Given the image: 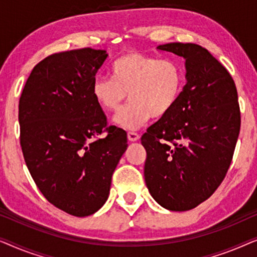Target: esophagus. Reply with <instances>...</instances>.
Here are the masks:
<instances>
[{"instance_id": "obj_1", "label": "esophagus", "mask_w": 257, "mask_h": 257, "mask_svg": "<svg viewBox=\"0 0 257 257\" xmlns=\"http://www.w3.org/2000/svg\"><path fill=\"white\" fill-rule=\"evenodd\" d=\"M127 139L130 140V142H137V140H139V135L136 132H128Z\"/></svg>"}]
</instances>
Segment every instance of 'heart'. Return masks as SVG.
<instances>
[{"mask_svg":"<svg viewBox=\"0 0 257 257\" xmlns=\"http://www.w3.org/2000/svg\"><path fill=\"white\" fill-rule=\"evenodd\" d=\"M110 72L111 78H94L91 92L98 106L107 113L120 110L128 93L131 103L113 118L114 124L125 130H137L151 117L170 113L185 86L180 63L136 51L115 59Z\"/></svg>","mask_w":257,"mask_h":257,"instance_id":"obj_1","label":"heart"}]
</instances>
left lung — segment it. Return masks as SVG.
Masks as SVG:
<instances>
[{"label":"left lung","mask_w":257,"mask_h":257,"mask_svg":"<svg viewBox=\"0 0 257 257\" xmlns=\"http://www.w3.org/2000/svg\"><path fill=\"white\" fill-rule=\"evenodd\" d=\"M158 49L185 58L187 82L173 110L142 137L144 175L161 207L185 212L208 199L226 177L240 133L237 91L205 48L167 43Z\"/></svg>","instance_id":"left-lung-1"}]
</instances>
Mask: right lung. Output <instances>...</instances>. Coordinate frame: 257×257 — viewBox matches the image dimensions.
Listing matches in <instances>:
<instances>
[{
  "label": "right lung",
  "mask_w": 257,
  "mask_h": 257,
  "mask_svg": "<svg viewBox=\"0 0 257 257\" xmlns=\"http://www.w3.org/2000/svg\"><path fill=\"white\" fill-rule=\"evenodd\" d=\"M107 56L91 48L49 56L33 69L20 98L28 170L45 199L73 216H89L103 207L127 149L126 132L106 127L91 92ZM105 129L108 136L98 140Z\"/></svg>",
  "instance_id": "1"
}]
</instances>
